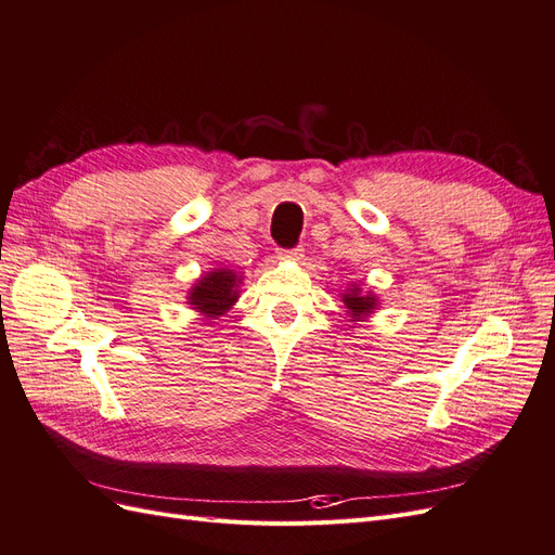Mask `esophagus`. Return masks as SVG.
Here are the masks:
<instances>
[{
  "label": "esophagus",
  "instance_id": "obj_1",
  "mask_svg": "<svg viewBox=\"0 0 555 555\" xmlns=\"http://www.w3.org/2000/svg\"><path fill=\"white\" fill-rule=\"evenodd\" d=\"M304 247H292V249H280L278 257L280 259H287V261H298L300 257H304Z\"/></svg>",
  "mask_w": 555,
  "mask_h": 555
}]
</instances>
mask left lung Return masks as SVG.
<instances>
[{"label": "left lung", "mask_w": 555, "mask_h": 555, "mask_svg": "<svg viewBox=\"0 0 555 555\" xmlns=\"http://www.w3.org/2000/svg\"><path fill=\"white\" fill-rule=\"evenodd\" d=\"M343 300H345L351 322H363V319L367 314H373L377 308V296L373 292L363 294L359 284H349L347 294H343Z\"/></svg>", "instance_id": "left-lung-1"}]
</instances>
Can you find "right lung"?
<instances>
[{
  "label": "right lung",
  "mask_w": 555,
  "mask_h": 555,
  "mask_svg": "<svg viewBox=\"0 0 555 555\" xmlns=\"http://www.w3.org/2000/svg\"><path fill=\"white\" fill-rule=\"evenodd\" d=\"M241 275L231 268H212L210 273L201 275L190 289V306L204 317H222L238 300Z\"/></svg>",
  "instance_id": "right-lung-1"
}]
</instances>
